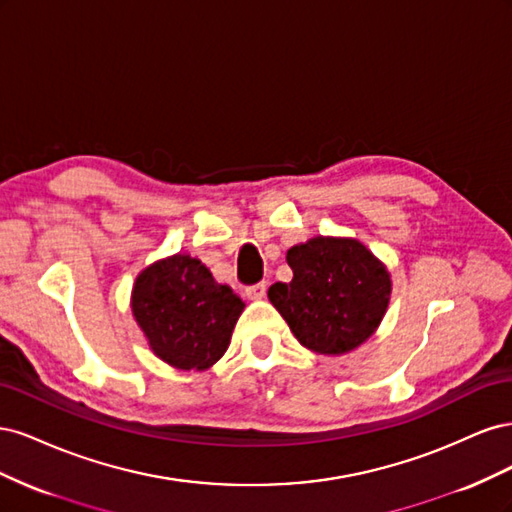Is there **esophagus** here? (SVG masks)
I'll use <instances>...</instances> for the list:
<instances>
[{"instance_id":"obj_1","label":"esophagus","mask_w":512,"mask_h":512,"mask_svg":"<svg viewBox=\"0 0 512 512\" xmlns=\"http://www.w3.org/2000/svg\"><path fill=\"white\" fill-rule=\"evenodd\" d=\"M245 294H247V299L260 301V299L267 294V284L260 282V284H254V286H247V288H245Z\"/></svg>"}]
</instances>
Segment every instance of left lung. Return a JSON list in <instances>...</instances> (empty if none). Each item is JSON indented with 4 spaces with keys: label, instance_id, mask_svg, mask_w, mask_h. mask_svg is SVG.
<instances>
[{
    "label": "left lung",
    "instance_id": "left-lung-1",
    "mask_svg": "<svg viewBox=\"0 0 512 512\" xmlns=\"http://www.w3.org/2000/svg\"><path fill=\"white\" fill-rule=\"evenodd\" d=\"M288 284L269 288V301L299 344L339 356L374 335L391 299V273L356 239L314 237L292 245Z\"/></svg>",
    "mask_w": 512,
    "mask_h": 512
}]
</instances>
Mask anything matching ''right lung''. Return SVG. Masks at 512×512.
Here are the masks:
<instances>
[{
	"label": "right lung",
	"mask_w": 512,
	"mask_h": 512,
	"mask_svg": "<svg viewBox=\"0 0 512 512\" xmlns=\"http://www.w3.org/2000/svg\"><path fill=\"white\" fill-rule=\"evenodd\" d=\"M245 303L190 254L153 262L138 273L132 314L153 354L183 371L218 363Z\"/></svg>",
	"instance_id": "1"
}]
</instances>
